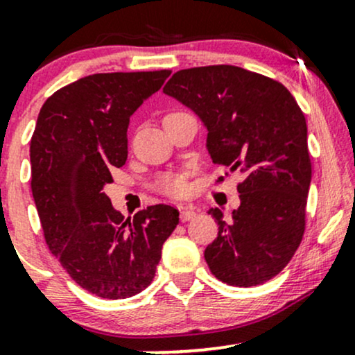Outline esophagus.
<instances>
[{"label": "esophagus", "mask_w": 355, "mask_h": 355, "mask_svg": "<svg viewBox=\"0 0 355 355\" xmlns=\"http://www.w3.org/2000/svg\"><path fill=\"white\" fill-rule=\"evenodd\" d=\"M195 215H197V211L193 209H187V207H182L180 209V220L182 222H189V220L195 218Z\"/></svg>", "instance_id": "1"}]
</instances>
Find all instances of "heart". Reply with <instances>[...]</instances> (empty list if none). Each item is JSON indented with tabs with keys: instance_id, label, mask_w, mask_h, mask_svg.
<instances>
[{
	"instance_id": "heart-1",
	"label": "heart",
	"mask_w": 355,
	"mask_h": 355,
	"mask_svg": "<svg viewBox=\"0 0 355 355\" xmlns=\"http://www.w3.org/2000/svg\"><path fill=\"white\" fill-rule=\"evenodd\" d=\"M190 189L187 173H166L158 180V190L170 197H183Z\"/></svg>"
}]
</instances>
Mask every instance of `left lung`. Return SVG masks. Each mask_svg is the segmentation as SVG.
Returning <instances> with one entry per match:
<instances>
[{
    "instance_id": "obj_1",
    "label": "left lung",
    "mask_w": 355,
    "mask_h": 355,
    "mask_svg": "<svg viewBox=\"0 0 355 355\" xmlns=\"http://www.w3.org/2000/svg\"><path fill=\"white\" fill-rule=\"evenodd\" d=\"M164 92L200 116L214 164L245 175L229 218L209 210L218 223L210 272L235 287L267 282L304 237L312 165L302 110L282 83L232 64L180 70Z\"/></svg>"
}]
</instances>
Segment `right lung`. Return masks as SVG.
I'll list each match as a JSON object with an SVG mask.
<instances>
[{
  "mask_svg": "<svg viewBox=\"0 0 355 355\" xmlns=\"http://www.w3.org/2000/svg\"><path fill=\"white\" fill-rule=\"evenodd\" d=\"M170 70L96 73L60 88L40 110L30 141L31 191L44 240L80 287L126 299L152 284L178 210L152 205L126 218L103 187L125 165L130 116Z\"/></svg>",
  "mask_w": 355,
  "mask_h": 355,
  "instance_id": "1",
  "label": "right lung"
}]
</instances>
